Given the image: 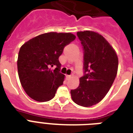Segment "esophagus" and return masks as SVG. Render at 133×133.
<instances>
[{
    "label": "esophagus",
    "mask_w": 133,
    "mask_h": 133,
    "mask_svg": "<svg viewBox=\"0 0 133 133\" xmlns=\"http://www.w3.org/2000/svg\"><path fill=\"white\" fill-rule=\"evenodd\" d=\"M71 78V75H66V79L68 80V79H70Z\"/></svg>",
    "instance_id": "34e87169"
}]
</instances>
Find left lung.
<instances>
[{"label": "left lung", "mask_w": 133, "mask_h": 133, "mask_svg": "<svg viewBox=\"0 0 133 133\" xmlns=\"http://www.w3.org/2000/svg\"><path fill=\"white\" fill-rule=\"evenodd\" d=\"M83 51V76L79 87L71 90L73 101L90 107L104 98L112 85L118 69V58L109 43L98 33L78 32Z\"/></svg>", "instance_id": "8db88e82"}]
</instances>
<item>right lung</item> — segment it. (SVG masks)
<instances>
[{
  "label": "right lung",
  "mask_w": 133,
  "mask_h": 133,
  "mask_svg": "<svg viewBox=\"0 0 133 133\" xmlns=\"http://www.w3.org/2000/svg\"><path fill=\"white\" fill-rule=\"evenodd\" d=\"M75 38L71 33L49 32L30 39L21 46L18 56V73L29 97L39 102L54 98L65 77L60 72L61 65L58 58L65 47Z\"/></svg>",
  "instance_id": "obj_1"
}]
</instances>
